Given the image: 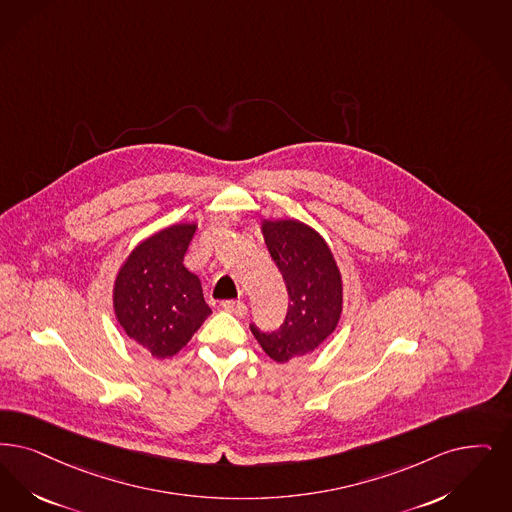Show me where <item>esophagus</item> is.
I'll return each mask as SVG.
<instances>
[{
	"instance_id": "1",
	"label": "esophagus",
	"mask_w": 512,
	"mask_h": 512,
	"mask_svg": "<svg viewBox=\"0 0 512 512\" xmlns=\"http://www.w3.org/2000/svg\"><path fill=\"white\" fill-rule=\"evenodd\" d=\"M221 307L234 316H246L247 314L246 303H242V301H223Z\"/></svg>"
}]
</instances>
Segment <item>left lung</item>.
I'll use <instances>...</instances> for the list:
<instances>
[{
	"label": "left lung",
	"mask_w": 512,
	"mask_h": 512,
	"mask_svg": "<svg viewBox=\"0 0 512 512\" xmlns=\"http://www.w3.org/2000/svg\"><path fill=\"white\" fill-rule=\"evenodd\" d=\"M266 247L287 287V314L276 331L251 324L266 354L284 364L322 345L341 318L343 284L324 238L299 221H265Z\"/></svg>",
	"instance_id": "left-lung-1"
}]
</instances>
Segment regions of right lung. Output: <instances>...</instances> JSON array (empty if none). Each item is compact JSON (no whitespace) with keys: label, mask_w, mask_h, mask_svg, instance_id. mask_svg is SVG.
<instances>
[{"label":"right lung","mask_w":512,"mask_h":512,"mask_svg":"<svg viewBox=\"0 0 512 512\" xmlns=\"http://www.w3.org/2000/svg\"><path fill=\"white\" fill-rule=\"evenodd\" d=\"M196 225H173L146 238L123 263L114 310L125 333L162 360L177 354L211 314L184 255Z\"/></svg>","instance_id":"1"}]
</instances>
